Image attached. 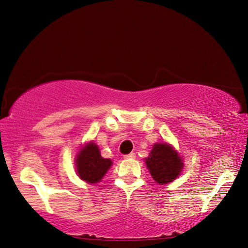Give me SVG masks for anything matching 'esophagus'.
I'll use <instances>...</instances> for the list:
<instances>
[{
	"label": "esophagus",
	"instance_id": "esophagus-1",
	"mask_svg": "<svg viewBox=\"0 0 248 248\" xmlns=\"http://www.w3.org/2000/svg\"><path fill=\"white\" fill-rule=\"evenodd\" d=\"M124 157L126 158V159H134V158L136 157V155L134 153H131V154H128V155H125Z\"/></svg>",
	"mask_w": 248,
	"mask_h": 248
}]
</instances>
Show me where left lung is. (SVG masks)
<instances>
[{"label": "left lung", "instance_id": "8db88e82", "mask_svg": "<svg viewBox=\"0 0 248 248\" xmlns=\"http://www.w3.org/2000/svg\"><path fill=\"white\" fill-rule=\"evenodd\" d=\"M145 162L154 180L159 185H166L173 181L179 177L184 167V161L179 154L167 143L154 145Z\"/></svg>", "mask_w": 248, "mask_h": 248}]
</instances>
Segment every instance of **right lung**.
Returning a JSON list of instances; mask_svg holds the SVG:
<instances>
[{
	"label": "right lung",
	"instance_id": "1",
	"mask_svg": "<svg viewBox=\"0 0 248 248\" xmlns=\"http://www.w3.org/2000/svg\"><path fill=\"white\" fill-rule=\"evenodd\" d=\"M112 165V160L103 158L97 145L90 141L80 149L76 158L77 173L88 184H97Z\"/></svg>",
	"mask_w": 248,
	"mask_h": 248
}]
</instances>
